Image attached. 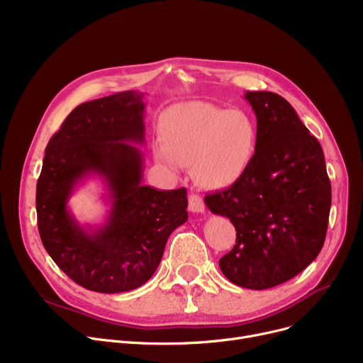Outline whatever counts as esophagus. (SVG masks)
Listing matches in <instances>:
<instances>
[{
  "label": "esophagus",
  "mask_w": 363,
  "mask_h": 363,
  "mask_svg": "<svg viewBox=\"0 0 363 363\" xmlns=\"http://www.w3.org/2000/svg\"><path fill=\"white\" fill-rule=\"evenodd\" d=\"M189 209L191 212H203L205 211L203 199L196 194H190V196H189Z\"/></svg>",
  "instance_id": "obj_1"
}]
</instances>
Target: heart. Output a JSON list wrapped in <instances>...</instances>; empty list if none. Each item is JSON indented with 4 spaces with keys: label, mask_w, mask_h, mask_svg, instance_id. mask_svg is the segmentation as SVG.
<instances>
[{
    "label": "heart",
    "mask_w": 363,
    "mask_h": 363,
    "mask_svg": "<svg viewBox=\"0 0 363 363\" xmlns=\"http://www.w3.org/2000/svg\"><path fill=\"white\" fill-rule=\"evenodd\" d=\"M160 136L157 162L172 174L191 162L195 179L206 187L238 182L257 146V129L246 113L199 101L169 106L161 116Z\"/></svg>",
    "instance_id": "obj_1"
}]
</instances>
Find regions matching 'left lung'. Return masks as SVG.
Masks as SVG:
<instances>
[{
	"instance_id": "obj_1",
	"label": "left lung",
	"mask_w": 363,
	"mask_h": 363,
	"mask_svg": "<svg viewBox=\"0 0 363 363\" xmlns=\"http://www.w3.org/2000/svg\"><path fill=\"white\" fill-rule=\"evenodd\" d=\"M257 116V146L243 176L205 196L236 227L220 268L236 286L264 290L302 272L321 252L331 183L323 147L279 94L246 92Z\"/></svg>"
}]
</instances>
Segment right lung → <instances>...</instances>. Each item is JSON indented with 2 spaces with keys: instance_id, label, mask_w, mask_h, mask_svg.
<instances>
[{
  "instance_id": "1",
  "label": "right lung",
  "mask_w": 363,
  "mask_h": 363,
  "mask_svg": "<svg viewBox=\"0 0 363 363\" xmlns=\"http://www.w3.org/2000/svg\"><path fill=\"white\" fill-rule=\"evenodd\" d=\"M142 94L125 91L83 102L47 145L36 184L38 230L52 261L79 286L129 291L157 271L165 243L187 221V190L142 184ZM89 175L101 177L112 209L105 225L83 228L67 202Z\"/></svg>"
}]
</instances>
